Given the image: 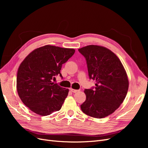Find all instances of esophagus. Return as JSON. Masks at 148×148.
<instances>
[{"label": "esophagus", "mask_w": 148, "mask_h": 148, "mask_svg": "<svg viewBox=\"0 0 148 148\" xmlns=\"http://www.w3.org/2000/svg\"><path fill=\"white\" fill-rule=\"evenodd\" d=\"M70 91H71V92H72L75 93V92H78L79 90H78V89H73V88H70Z\"/></svg>", "instance_id": "1"}]
</instances>
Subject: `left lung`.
I'll use <instances>...</instances> for the list:
<instances>
[{"label": "left lung", "mask_w": 148, "mask_h": 148, "mask_svg": "<svg viewBox=\"0 0 148 148\" xmlns=\"http://www.w3.org/2000/svg\"><path fill=\"white\" fill-rule=\"evenodd\" d=\"M78 51L86 59L89 78L96 82L95 88L84 89L86 98L81 109L92 117H106L119 108L127 96L126 71L118 57L106 47L89 45Z\"/></svg>", "instance_id": "1"}]
</instances>
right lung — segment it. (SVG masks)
<instances>
[{"label": "right lung", "mask_w": 148, "mask_h": 148, "mask_svg": "<svg viewBox=\"0 0 148 148\" xmlns=\"http://www.w3.org/2000/svg\"><path fill=\"white\" fill-rule=\"evenodd\" d=\"M75 52L73 49L46 45L36 49L21 62L17 72V92L33 112L46 116L61 109L69 90L52 79L58 75L62 77V64Z\"/></svg>", "instance_id": "right-lung-1"}]
</instances>
